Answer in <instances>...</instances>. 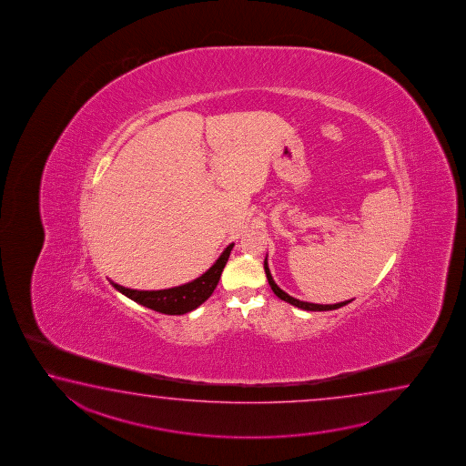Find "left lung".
<instances>
[{
    "instance_id": "1",
    "label": "left lung",
    "mask_w": 466,
    "mask_h": 466,
    "mask_svg": "<svg viewBox=\"0 0 466 466\" xmlns=\"http://www.w3.org/2000/svg\"><path fill=\"white\" fill-rule=\"evenodd\" d=\"M264 270H266V276H268V285H270L272 292L276 293L280 300L287 301V303H290L293 307L301 308V309H307V311H329V309H338V308L344 307V305L350 303V300H348L334 303V305H318V303H308V301L297 300V299L290 297L289 293H285L284 290L274 282V279L270 276V270H268V258L264 259Z\"/></svg>"
}]
</instances>
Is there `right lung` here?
<instances>
[{
  "label": "right lung",
  "instance_id": "right-lung-1",
  "mask_svg": "<svg viewBox=\"0 0 466 466\" xmlns=\"http://www.w3.org/2000/svg\"><path fill=\"white\" fill-rule=\"evenodd\" d=\"M233 246H235L233 243L227 246V249L220 254L218 259L215 260L212 268L189 284L165 289V290H134V289H126L122 285L114 284L112 280L111 284L116 290L124 293L130 300L137 301L143 307L165 315H184L200 307L212 295L215 287L218 285L221 272L227 266Z\"/></svg>",
  "mask_w": 466,
  "mask_h": 466
}]
</instances>
